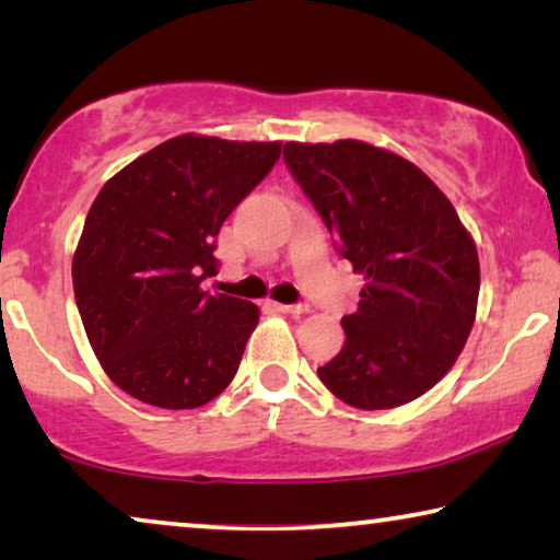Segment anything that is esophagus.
Returning <instances> with one entry per match:
<instances>
[{"mask_svg":"<svg viewBox=\"0 0 560 560\" xmlns=\"http://www.w3.org/2000/svg\"><path fill=\"white\" fill-rule=\"evenodd\" d=\"M271 306L281 311V314H291V316H301V314H306V311H308V306H303V303H277V301H271Z\"/></svg>","mask_w":560,"mask_h":560,"instance_id":"34e87169","label":"esophagus"}]
</instances>
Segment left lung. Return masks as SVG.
<instances>
[{"label": "left lung", "instance_id": "left-lung-1", "mask_svg": "<svg viewBox=\"0 0 560 560\" xmlns=\"http://www.w3.org/2000/svg\"><path fill=\"white\" fill-rule=\"evenodd\" d=\"M340 254L363 273L346 343L318 377L358 410L432 390L471 334L479 254L447 195L410 160L363 140L283 145Z\"/></svg>", "mask_w": 560, "mask_h": 560}]
</instances>
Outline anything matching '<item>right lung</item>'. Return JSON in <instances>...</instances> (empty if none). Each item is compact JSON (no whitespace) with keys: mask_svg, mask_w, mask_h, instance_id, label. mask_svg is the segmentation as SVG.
<instances>
[{"mask_svg":"<svg viewBox=\"0 0 560 560\" xmlns=\"http://www.w3.org/2000/svg\"><path fill=\"white\" fill-rule=\"evenodd\" d=\"M281 155V143L170 138L101 187L73 252L75 306L122 393L163 410L214 400L259 324L252 301L200 289L214 236Z\"/></svg>","mask_w":560,"mask_h":560,"instance_id":"right-lung-1","label":"right lung"}]
</instances>
